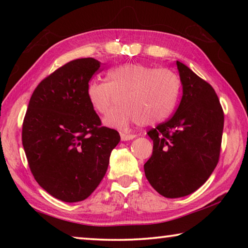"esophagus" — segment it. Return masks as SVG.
Wrapping results in <instances>:
<instances>
[{"mask_svg":"<svg viewBox=\"0 0 248 248\" xmlns=\"http://www.w3.org/2000/svg\"><path fill=\"white\" fill-rule=\"evenodd\" d=\"M136 137H137L136 134H129V133H124V132H121V133H120V138H121V140H123V141L132 140V139H134V138H136Z\"/></svg>","mask_w":248,"mask_h":248,"instance_id":"obj_1","label":"esophagus"}]
</instances>
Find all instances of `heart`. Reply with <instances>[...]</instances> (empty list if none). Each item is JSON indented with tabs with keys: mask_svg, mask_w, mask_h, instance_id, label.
<instances>
[{
	"mask_svg": "<svg viewBox=\"0 0 248 248\" xmlns=\"http://www.w3.org/2000/svg\"><path fill=\"white\" fill-rule=\"evenodd\" d=\"M180 89L178 75L170 69L124 63L108 70L106 82L91 81L86 96L95 111L105 114L116 95H120V106L108 112L104 124L124 129L132 123L145 127L169 118L177 105Z\"/></svg>",
	"mask_w": 248,
	"mask_h": 248,
	"instance_id": "obj_1",
	"label": "heart"
}]
</instances>
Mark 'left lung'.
<instances>
[{
    "instance_id": "left-lung-1",
    "label": "left lung",
    "mask_w": 248,
    "mask_h": 248,
    "mask_svg": "<svg viewBox=\"0 0 248 248\" xmlns=\"http://www.w3.org/2000/svg\"><path fill=\"white\" fill-rule=\"evenodd\" d=\"M183 97L170 120L148 132L152 156L144 164L145 177L166 198L196 191L219 162L224 112L213 87L177 61Z\"/></svg>"
}]
</instances>
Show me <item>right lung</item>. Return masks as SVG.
I'll list each match as a JSON object with an SVG mask.
<instances>
[{
  "instance_id": "obj_1",
  "label": "right lung",
  "mask_w": 248,
  "mask_h": 248,
  "mask_svg": "<svg viewBox=\"0 0 248 248\" xmlns=\"http://www.w3.org/2000/svg\"><path fill=\"white\" fill-rule=\"evenodd\" d=\"M100 68L93 58L70 61L41 81L25 115L22 141L29 169L44 189L64 202L86 199L104 178L117 130L102 125L86 96Z\"/></svg>"
}]
</instances>
